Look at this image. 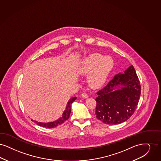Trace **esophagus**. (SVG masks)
<instances>
[{"mask_svg": "<svg viewBox=\"0 0 161 161\" xmlns=\"http://www.w3.org/2000/svg\"><path fill=\"white\" fill-rule=\"evenodd\" d=\"M82 97L84 98H87L88 97V94L86 92H83L82 94Z\"/></svg>", "mask_w": 161, "mask_h": 161, "instance_id": "esophagus-1", "label": "esophagus"}]
</instances>
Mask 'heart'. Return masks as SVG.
I'll list each match as a JSON object with an SVG mask.
<instances>
[{"label": "heart", "instance_id": "b5f03b06", "mask_svg": "<svg viewBox=\"0 0 161 161\" xmlns=\"http://www.w3.org/2000/svg\"><path fill=\"white\" fill-rule=\"evenodd\" d=\"M114 65L112 57L94 53L84 59L79 67V72L82 75L90 73L88 77L90 83L94 86H98L105 82Z\"/></svg>", "mask_w": 161, "mask_h": 161}]
</instances>
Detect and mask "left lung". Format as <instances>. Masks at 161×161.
<instances>
[{
    "instance_id": "1",
    "label": "left lung",
    "mask_w": 161,
    "mask_h": 161,
    "mask_svg": "<svg viewBox=\"0 0 161 161\" xmlns=\"http://www.w3.org/2000/svg\"><path fill=\"white\" fill-rule=\"evenodd\" d=\"M121 86L120 89L114 88ZM140 80L133 65L119 73L102 89L95 99L96 118L108 125L126 121L135 111L141 94Z\"/></svg>"
}]
</instances>
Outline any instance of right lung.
Returning a JSON list of instances; mask_svg holds the SVG:
<instances>
[{
  "label": "right lung",
  "mask_w": 161,
  "mask_h": 161,
  "mask_svg": "<svg viewBox=\"0 0 161 161\" xmlns=\"http://www.w3.org/2000/svg\"><path fill=\"white\" fill-rule=\"evenodd\" d=\"M76 99V97H74L73 98H71L70 100L69 101L66 109L65 110V111L64 112L63 114V116L58 119V120H56L55 121L53 122H50V123H41V122H38L36 121H34L32 119H31L32 121L35 122V123L38 125V126H42L44 127H47V128H53V127H56V126H59L61 124H63V123H64L66 120H67L70 117V113H71V105L72 104V103Z\"/></svg>",
  "instance_id": "right-lung-1"
}]
</instances>
